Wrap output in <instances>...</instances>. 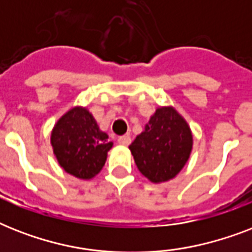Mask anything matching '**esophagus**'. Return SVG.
<instances>
[{
    "mask_svg": "<svg viewBox=\"0 0 252 252\" xmlns=\"http://www.w3.org/2000/svg\"><path fill=\"white\" fill-rule=\"evenodd\" d=\"M130 137L128 136V134H126V136H120V137L118 138V142L120 144V145H124V146H128L130 144Z\"/></svg>",
    "mask_w": 252,
    "mask_h": 252,
    "instance_id": "obj_1",
    "label": "esophagus"
}]
</instances>
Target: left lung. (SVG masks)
Masks as SVG:
<instances>
[{"mask_svg": "<svg viewBox=\"0 0 252 252\" xmlns=\"http://www.w3.org/2000/svg\"><path fill=\"white\" fill-rule=\"evenodd\" d=\"M142 175L159 183L172 179L186 165L192 149V134L184 119L171 107L156 111L145 130L129 145Z\"/></svg>", "mask_w": 252, "mask_h": 252, "instance_id": "8db88e82", "label": "left lung"}]
</instances>
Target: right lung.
I'll return each instance as SVG.
<instances>
[{
  "label": "right lung",
  "instance_id": "add662e5",
  "mask_svg": "<svg viewBox=\"0 0 252 252\" xmlns=\"http://www.w3.org/2000/svg\"><path fill=\"white\" fill-rule=\"evenodd\" d=\"M53 153L65 171L80 179H91L106 163L112 148L108 136L99 129L86 108L76 107L63 116L53 128Z\"/></svg>",
  "mask_w": 252,
  "mask_h": 252
}]
</instances>
